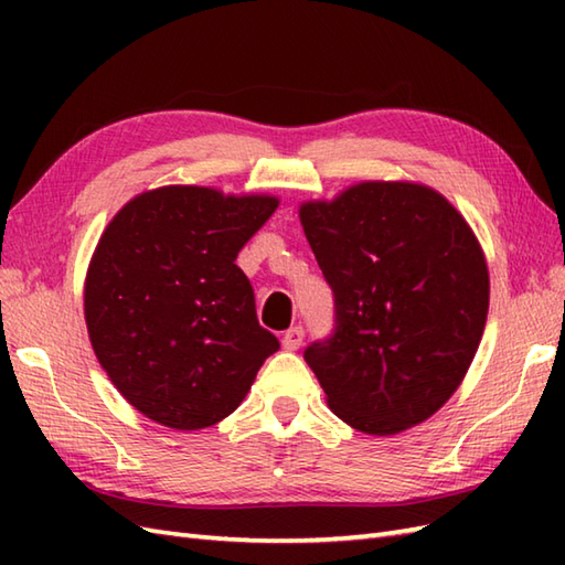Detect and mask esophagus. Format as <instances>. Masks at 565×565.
I'll return each mask as SVG.
<instances>
[{"mask_svg": "<svg viewBox=\"0 0 565 565\" xmlns=\"http://www.w3.org/2000/svg\"><path fill=\"white\" fill-rule=\"evenodd\" d=\"M303 338H306V330L301 328V326H296V328H291V330H286L284 332V338H281V344H284V350H298V347L303 344Z\"/></svg>", "mask_w": 565, "mask_h": 565, "instance_id": "34e87169", "label": "esophagus"}]
</instances>
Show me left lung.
<instances>
[{
	"label": "left lung",
	"mask_w": 565,
	"mask_h": 565,
	"mask_svg": "<svg viewBox=\"0 0 565 565\" xmlns=\"http://www.w3.org/2000/svg\"><path fill=\"white\" fill-rule=\"evenodd\" d=\"M301 223L334 298V328L306 347L332 413L395 435L451 398L488 316V267L471 227L437 191L364 182Z\"/></svg>",
	"instance_id": "left-lung-1"
}]
</instances>
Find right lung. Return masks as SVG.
Listing matches in <instances>:
<instances>
[{
	"label": "right lung",
	"mask_w": 565,
	"mask_h": 565,
	"mask_svg": "<svg viewBox=\"0 0 565 565\" xmlns=\"http://www.w3.org/2000/svg\"><path fill=\"white\" fill-rule=\"evenodd\" d=\"M276 206L164 186L126 203L102 235L84 286L89 340L114 386L154 423H221L279 350L235 264Z\"/></svg>",
	"instance_id": "obj_1"
}]
</instances>
